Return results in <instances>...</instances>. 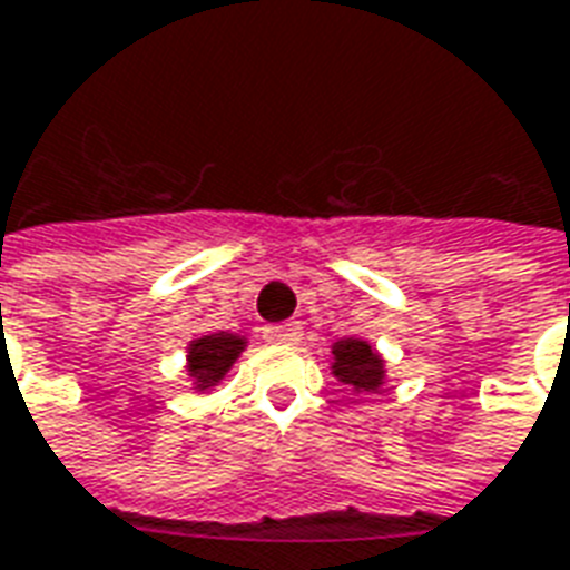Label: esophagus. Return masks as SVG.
<instances>
[{
  "label": "esophagus",
  "instance_id": "esophagus-1",
  "mask_svg": "<svg viewBox=\"0 0 570 570\" xmlns=\"http://www.w3.org/2000/svg\"><path fill=\"white\" fill-rule=\"evenodd\" d=\"M268 343H281V346H295L302 341V325L298 323H281V325H268L263 332Z\"/></svg>",
  "mask_w": 570,
  "mask_h": 570
}]
</instances>
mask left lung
Here are the masks:
<instances>
[{"label": "left lung", "instance_id": "1", "mask_svg": "<svg viewBox=\"0 0 570 570\" xmlns=\"http://www.w3.org/2000/svg\"><path fill=\"white\" fill-rule=\"evenodd\" d=\"M332 376L355 394H376L385 385V358L364 337H341L332 343Z\"/></svg>", "mask_w": 570, "mask_h": 570}]
</instances>
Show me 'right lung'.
<instances>
[{
    "label": "right lung",
    "instance_id": "1",
    "mask_svg": "<svg viewBox=\"0 0 570 570\" xmlns=\"http://www.w3.org/2000/svg\"><path fill=\"white\" fill-rule=\"evenodd\" d=\"M247 350L245 334L233 332H208L199 334L188 343V355H185V371L190 376V385L199 394L217 389L224 376L233 371L238 355Z\"/></svg>",
    "mask_w": 570,
    "mask_h": 570
}]
</instances>
